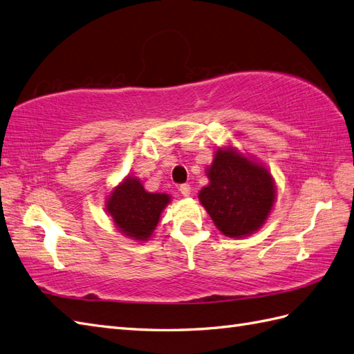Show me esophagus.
Masks as SVG:
<instances>
[{
    "label": "esophagus",
    "mask_w": 354,
    "mask_h": 354,
    "mask_svg": "<svg viewBox=\"0 0 354 354\" xmlns=\"http://www.w3.org/2000/svg\"><path fill=\"white\" fill-rule=\"evenodd\" d=\"M179 192H180V194H183L184 197H188L190 196V193H192V187H190V184H183L179 187Z\"/></svg>",
    "instance_id": "34e87169"
}]
</instances>
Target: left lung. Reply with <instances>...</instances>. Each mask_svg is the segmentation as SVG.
Segmentation results:
<instances>
[{
    "label": "left lung",
    "mask_w": 354,
    "mask_h": 354,
    "mask_svg": "<svg viewBox=\"0 0 354 354\" xmlns=\"http://www.w3.org/2000/svg\"><path fill=\"white\" fill-rule=\"evenodd\" d=\"M207 176L199 201L221 234L243 238L262 227L276 199L268 169L227 146L216 151Z\"/></svg>",
    "instance_id": "left-lung-1"
}]
</instances>
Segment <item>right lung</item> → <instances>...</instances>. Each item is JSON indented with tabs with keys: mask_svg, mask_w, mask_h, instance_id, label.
I'll list each match as a JSON object with an SVG mask.
<instances>
[{
	"mask_svg": "<svg viewBox=\"0 0 354 354\" xmlns=\"http://www.w3.org/2000/svg\"><path fill=\"white\" fill-rule=\"evenodd\" d=\"M169 202V194L146 192L138 178L127 176L114 187L106 199L105 209L123 235L137 241H147Z\"/></svg>",
	"mask_w": 354,
	"mask_h": 354,
	"instance_id": "obj_1",
	"label": "right lung"
}]
</instances>
